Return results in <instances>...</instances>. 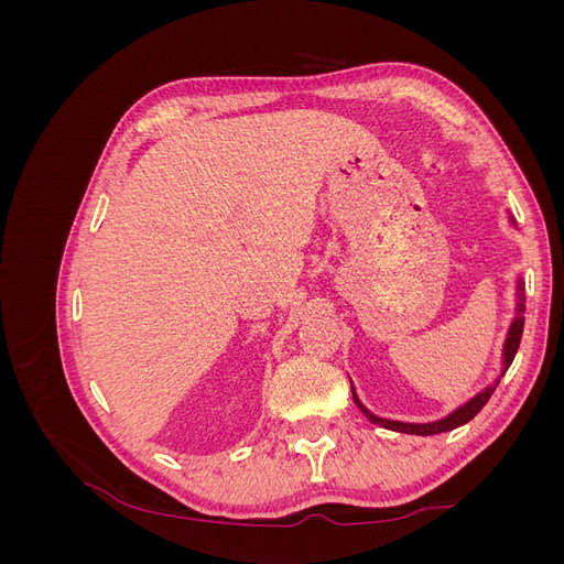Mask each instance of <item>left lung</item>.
<instances>
[{"label":"left lung","instance_id":"left-lung-1","mask_svg":"<svg viewBox=\"0 0 564 564\" xmlns=\"http://www.w3.org/2000/svg\"><path fill=\"white\" fill-rule=\"evenodd\" d=\"M510 224L516 226V218H513V216H510ZM522 313H524V289H522V280H518V305H516V317H513V322H510L508 334H506V340H503V355H501V365H503V367H501L499 379L494 381L491 386H487L485 390L477 392V395H475V398H470L466 404H460L458 409H454V412H452L449 416L440 419V421H429V423H404V421L381 419V416H377V414H371V412H369V409L360 402V398H357V392H355V388H352V400H355V404L360 406V412H362L371 423H377V425H381V429H388V431L406 433V435H437V433H447V431L458 429V425H464V423H468L473 416H477V412H480V409L487 404V400L491 398V392L497 390V386H499V381H501L503 373L508 371V367L513 365V360H516V352H518V348H520L522 329H524V317H522Z\"/></svg>","mask_w":564,"mask_h":564}]
</instances>
